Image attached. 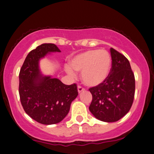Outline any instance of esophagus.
<instances>
[{
    "mask_svg": "<svg viewBox=\"0 0 154 154\" xmlns=\"http://www.w3.org/2000/svg\"><path fill=\"white\" fill-rule=\"evenodd\" d=\"M77 89H78V92H79V93H81L82 91H83L84 90V87H82V86L78 85V86H77Z\"/></svg>",
    "mask_w": 154,
    "mask_h": 154,
    "instance_id": "34e87169",
    "label": "esophagus"
}]
</instances>
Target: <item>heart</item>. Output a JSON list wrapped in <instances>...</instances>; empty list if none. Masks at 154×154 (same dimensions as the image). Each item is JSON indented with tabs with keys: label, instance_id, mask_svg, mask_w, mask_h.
<instances>
[{
	"label": "heart",
	"instance_id": "b5f03b06",
	"mask_svg": "<svg viewBox=\"0 0 154 154\" xmlns=\"http://www.w3.org/2000/svg\"><path fill=\"white\" fill-rule=\"evenodd\" d=\"M70 66L73 70L82 72V79L86 85L96 86L105 82L109 77L112 68V57L106 50L91 49L73 58ZM72 69L66 67L67 72L74 75Z\"/></svg>",
	"mask_w": 154,
	"mask_h": 154
}]
</instances>
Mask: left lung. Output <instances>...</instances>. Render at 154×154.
<instances>
[{
	"instance_id": "obj_1",
	"label": "left lung",
	"mask_w": 154,
	"mask_h": 154,
	"mask_svg": "<svg viewBox=\"0 0 154 154\" xmlns=\"http://www.w3.org/2000/svg\"><path fill=\"white\" fill-rule=\"evenodd\" d=\"M112 68L100 85L90 88L92 102L89 110L105 122H115L129 112L135 96V80L129 60L122 54L110 49Z\"/></svg>"
}]
</instances>
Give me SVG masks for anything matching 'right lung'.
Segmentation results:
<instances>
[{"mask_svg": "<svg viewBox=\"0 0 154 154\" xmlns=\"http://www.w3.org/2000/svg\"><path fill=\"white\" fill-rule=\"evenodd\" d=\"M60 52L54 44L45 43L30 51L19 72V93L28 115L45 125L56 124L69 112L78 95L76 84L66 85L59 79L40 75L38 62L49 52Z\"/></svg>", "mask_w": 154, "mask_h": 154, "instance_id": "right-lung-1", "label": "right lung"}]
</instances>
